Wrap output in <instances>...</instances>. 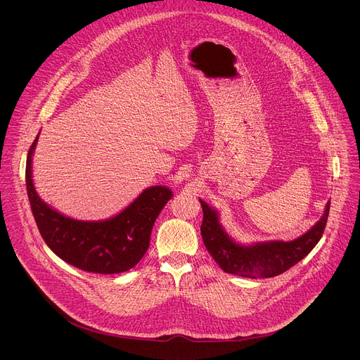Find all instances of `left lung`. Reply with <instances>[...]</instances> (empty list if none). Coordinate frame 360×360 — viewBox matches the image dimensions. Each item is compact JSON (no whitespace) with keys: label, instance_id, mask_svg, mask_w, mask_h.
<instances>
[{"label":"left lung","instance_id":"8db88e82","mask_svg":"<svg viewBox=\"0 0 360 360\" xmlns=\"http://www.w3.org/2000/svg\"><path fill=\"white\" fill-rule=\"evenodd\" d=\"M200 205L203 211L200 235L215 262L226 274L250 279L278 276L302 261L321 240L330 208V202H328L325 214L318 224L295 240H271L242 246L224 232L218 222V214L203 200H200Z\"/></svg>","mask_w":360,"mask_h":360}]
</instances>
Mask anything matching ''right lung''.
<instances>
[{
    "mask_svg": "<svg viewBox=\"0 0 360 360\" xmlns=\"http://www.w3.org/2000/svg\"><path fill=\"white\" fill-rule=\"evenodd\" d=\"M37 139L27 157V192L38 231L49 249L85 272L111 275L134 268L148 250L152 226L172 192L165 186H150L121 214L102 222L67 218L42 202L32 185L31 157Z\"/></svg>",
    "mask_w": 360,
    "mask_h": 360,
    "instance_id": "obj_1",
    "label": "right lung"
}]
</instances>
